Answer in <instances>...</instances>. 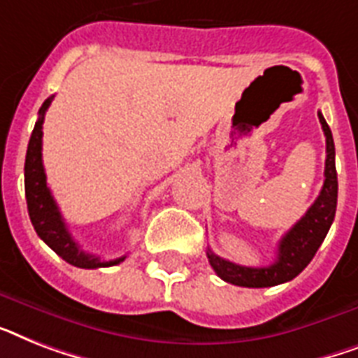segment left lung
<instances>
[{
    "instance_id": "1",
    "label": "left lung",
    "mask_w": 358,
    "mask_h": 358,
    "mask_svg": "<svg viewBox=\"0 0 358 358\" xmlns=\"http://www.w3.org/2000/svg\"><path fill=\"white\" fill-rule=\"evenodd\" d=\"M318 119H320L322 130L325 134V152H327L324 171L325 180L318 199L307 209V213L281 237L280 245H278V257L268 266H259V268L241 266V264L222 259L219 255H215L211 250H208L209 264L213 266L220 280L231 285H239V287H250V289L274 287V285L294 280L296 275L310 263V259L315 257L320 245L324 243L325 235L335 220L338 180H336L333 134L320 112H318Z\"/></svg>"
}]
</instances>
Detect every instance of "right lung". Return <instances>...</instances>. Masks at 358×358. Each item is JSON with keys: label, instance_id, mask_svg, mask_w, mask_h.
Returning <instances> with one entry per match:
<instances>
[{"label": "right lung", "instance_id": "add662e5", "mask_svg": "<svg viewBox=\"0 0 358 358\" xmlns=\"http://www.w3.org/2000/svg\"><path fill=\"white\" fill-rule=\"evenodd\" d=\"M53 97L43 101L42 108L38 112V121L34 124V130L31 134L27 147V156H25V199H27V209L31 222L36 229L38 237L57 252L64 261L69 264L78 266V268H101V266H113L124 261L123 257L112 261H103L99 255H92L84 252L80 246L75 243L71 234L68 231V226L64 222L62 215L58 211V206L55 202L51 189L48 187L45 180V171L42 164V124L45 110L49 108Z\"/></svg>", "mask_w": 358, "mask_h": 358}]
</instances>
